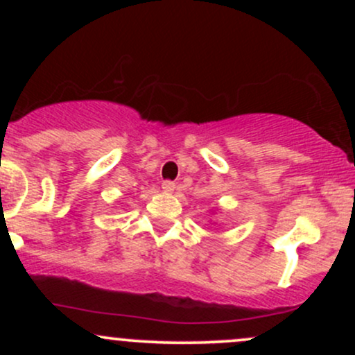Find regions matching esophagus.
<instances>
[{
    "instance_id": "34e87169",
    "label": "esophagus",
    "mask_w": 355,
    "mask_h": 355,
    "mask_svg": "<svg viewBox=\"0 0 355 355\" xmlns=\"http://www.w3.org/2000/svg\"><path fill=\"white\" fill-rule=\"evenodd\" d=\"M162 189H164V191H166V193H173V190L177 189V185H175L173 182L165 180V182H164V185H162Z\"/></svg>"
}]
</instances>
